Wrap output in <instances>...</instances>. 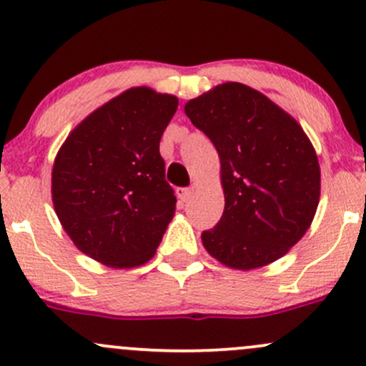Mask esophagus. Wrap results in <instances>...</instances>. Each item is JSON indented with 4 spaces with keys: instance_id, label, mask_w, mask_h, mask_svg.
Segmentation results:
<instances>
[{
    "instance_id": "esophagus-1",
    "label": "esophagus",
    "mask_w": 366,
    "mask_h": 366,
    "mask_svg": "<svg viewBox=\"0 0 366 366\" xmlns=\"http://www.w3.org/2000/svg\"><path fill=\"white\" fill-rule=\"evenodd\" d=\"M191 194H192L191 187H182V189H179V197H180V201H182V203H187V201L191 199Z\"/></svg>"
}]
</instances>
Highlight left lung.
<instances>
[{
	"label": "left lung",
	"mask_w": 366,
	"mask_h": 366,
	"mask_svg": "<svg viewBox=\"0 0 366 366\" xmlns=\"http://www.w3.org/2000/svg\"><path fill=\"white\" fill-rule=\"evenodd\" d=\"M184 112L220 157L225 208L201 234L204 249L236 270L282 258L310 229L320 199V165L305 130L239 82L213 87Z\"/></svg>",
	"instance_id": "left-lung-1"
}]
</instances>
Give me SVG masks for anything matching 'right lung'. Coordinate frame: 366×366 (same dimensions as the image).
<instances>
[{"label":"right lung","instance_id":"add662e5","mask_svg":"<svg viewBox=\"0 0 366 366\" xmlns=\"http://www.w3.org/2000/svg\"><path fill=\"white\" fill-rule=\"evenodd\" d=\"M179 99L132 87L75 127L54 158L58 220L84 254L113 268L153 258L175 213L159 139Z\"/></svg>","mask_w":366,"mask_h":366}]
</instances>
